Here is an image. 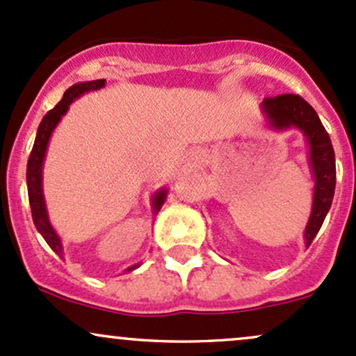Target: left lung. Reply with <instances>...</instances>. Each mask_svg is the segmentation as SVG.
Masks as SVG:
<instances>
[{
  "label": "left lung",
  "instance_id": "1",
  "mask_svg": "<svg viewBox=\"0 0 356 356\" xmlns=\"http://www.w3.org/2000/svg\"><path fill=\"white\" fill-rule=\"evenodd\" d=\"M264 111L275 128L298 127L304 131L309 142V157L312 172L316 177L314 201L309 222L306 226V245L309 247L318 232L321 229L324 218L331 208L337 186V163L331 138L324 130L321 120L314 108L299 95H279L264 99Z\"/></svg>",
  "mask_w": 356,
  "mask_h": 356
}]
</instances>
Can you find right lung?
I'll list each match as a JSON object with an SVG mask.
<instances>
[{
  "label": "right lung",
  "instance_id": "add662e5",
  "mask_svg": "<svg viewBox=\"0 0 356 356\" xmlns=\"http://www.w3.org/2000/svg\"><path fill=\"white\" fill-rule=\"evenodd\" d=\"M106 86V79H97V81H89V83H79L70 86L67 91L64 92V97L56 104V108L50 109L49 113L44 116V120L38 124L37 136H35V143L32 152H30L29 163H26V186H29V201H30V209H32V218L35 222V228L40 232V235L44 236L50 248L54 252L62 255V245L58 236L54 232V228L50 226L49 218H47L45 211V202H44V194H42V163H44L47 143H49L50 134L56 128L58 120L65 115V111L69 109V104L76 99L77 96H81L83 92L88 91H96ZM155 211L160 209V206L165 201V191H160V193L154 199ZM135 267L128 268V272L134 270Z\"/></svg>",
  "mask_w": 356,
  "mask_h": 356
}]
</instances>
